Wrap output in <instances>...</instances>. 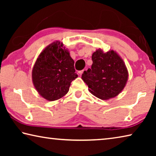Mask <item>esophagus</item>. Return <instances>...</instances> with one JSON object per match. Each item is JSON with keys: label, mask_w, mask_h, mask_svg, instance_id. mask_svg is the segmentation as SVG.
<instances>
[{"label": "esophagus", "mask_w": 156, "mask_h": 156, "mask_svg": "<svg viewBox=\"0 0 156 156\" xmlns=\"http://www.w3.org/2000/svg\"><path fill=\"white\" fill-rule=\"evenodd\" d=\"M83 72H84V70H81V71H79V72H78V75H80V76H81L82 75V73H83Z\"/></svg>", "instance_id": "obj_1"}]
</instances>
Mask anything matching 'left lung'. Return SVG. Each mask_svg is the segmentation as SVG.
I'll use <instances>...</instances> for the list:
<instances>
[{
  "label": "left lung",
  "mask_w": 156,
  "mask_h": 156,
  "mask_svg": "<svg viewBox=\"0 0 156 156\" xmlns=\"http://www.w3.org/2000/svg\"><path fill=\"white\" fill-rule=\"evenodd\" d=\"M91 58V69L82 75L89 91L101 100L117 96L125 88L129 77L123 60L113 50L105 53L101 49L94 52Z\"/></svg>",
  "instance_id": "8db88e82"
}]
</instances>
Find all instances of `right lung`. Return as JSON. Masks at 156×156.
<instances>
[{"label": "right lung", "instance_id": "1", "mask_svg": "<svg viewBox=\"0 0 156 156\" xmlns=\"http://www.w3.org/2000/svg\"><path fill=\"white\" fill-rule=\"evenodd\" d=\"M62 43L56 41L44 48L36 59L31 77L36 91L49 101L62 98L78 77L74 61Z\"/></svg>", "mask_w": 156, "mask_h": 156}]
</instances>
